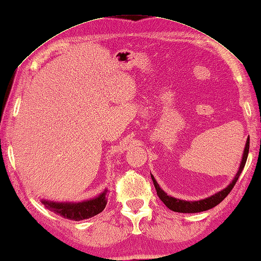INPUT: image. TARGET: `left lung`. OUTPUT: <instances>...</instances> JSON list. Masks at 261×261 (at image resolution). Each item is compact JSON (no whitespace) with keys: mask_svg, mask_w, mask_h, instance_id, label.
<instances>
[{"mask_svg":"<svg viewBox=\"0 0 261 261\" xmlns=\"http://www.w3.org/2000/svg\"><path fill=\"white\" fill-rule=\"evenodd\" d=\"M249 145H250V139L248 138L247 140V144H246V148H244V152H243V157H242V162H241V165H240L239 171L237 173L236 177H234V180L232 181L231 185L228 187H226L224 190L219 191L215 195L203 199V200H199V201H186V200H180V199H176V198H173L167 196L166 193L162 190L158 186V183L156 182L155 177L151 175V180L154 182V186L155 189L157 191V196L160 197L161 200L165 203V206L167 208H170L171 211L173 212H177V213H199V212H205L208 211V209H211L213 207L217 206L219 202H222L224 199L227 197V195L231 190L233 189V187L236 186V183L238 181V178L241 174V172L243 170L244 165H246V162H247V158H248V154H249Z\"/></svg>","mask_w":261,"mask_h":261,"instance_id":"left-lung-1","label":"left lung"}]
</instances>
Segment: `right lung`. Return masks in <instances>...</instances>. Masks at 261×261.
I'll return each mask as SVG.
<instances>
[{
	"label": "right lung",
	"mask_w": 261,
	"mask_h": 261,
	"mask_svg": "<svg viewBox=\"0 0 261 261\" xmlns=\"http://www.w3.org/2000/svg\"><path fill=\"white\" fill-rule=\"evenodd\" d=\"M106 192L107 191L105 190L97 198L78 203L53 202L46 200H42V202L46 208L54 212L56 215L71 219V221H83V219L93 217L104 211L106 206Z\"/></svg>",
	"instance_id": "add662e5"
}]
</instances>
